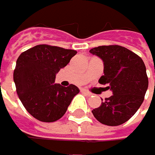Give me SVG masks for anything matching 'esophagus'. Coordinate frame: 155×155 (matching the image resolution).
Masks as SVG:
<instances>
[{"mask_svg": "<svg viewBox=\"0 0 155 155\" xmlns=\"http://www.w3.org/2000/svg\"><path fill=\"white\" fill-rule=\"evenodd\" d=\"M82 92H83L84 94H85L86 96H91V95H92V93H90L89 91L85 90V89H82Z\"/></svg>", "mask_w": 155, "mask_h": 155, "instance_id": "obj_1", "label": "esophagus"}]
</instances>
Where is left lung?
Masks as SVG:
<instances>
[{
  "label": "left lung",
  "mask_w": 155,
  "mask_h": 155,
  "mask_svg": "<svg viewBox=\"0 0 155 155\" xmlns=\"http://www.w3.org/2000/svg\"><path fill=\"white\" fill-rule=\"evenodd\" d=\"M89 52L103 61L104 75L98 82L112 92L92 110L93 115L103 124L120 126L136 114L144 100L149 84L145 64L138 55L120 45H102Z\"/></svg>",
  "instance_id": "8db88e82"
}]
</instances>
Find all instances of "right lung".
<instances>
[{"label":"right lung","mask_w":155,"mask_h":155,"mask_svg":"<svg viewBox=\"0 0 155 155\" xmlns=\"http://www.w3.org/2000/svg\"><path fill=\"white\" fill-rule=\"evenodd\" d=\"M75 50L39 45L23 52L16 60L14 82L25 109L39 121L60 119L73 97L80 92L74 84H55L56 74L67 66Z\"/></svg>","instance_id":"add662e5"}]
</instances>
